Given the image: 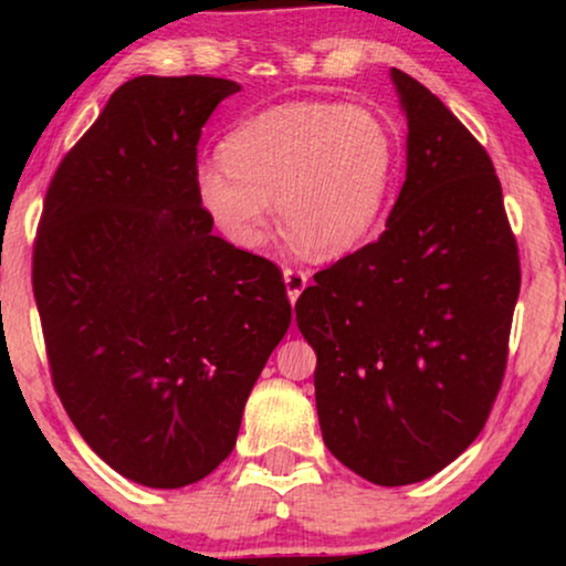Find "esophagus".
I'll use <instances>...</instances> for the list:
<instances>
[{
  "label": "esophagus",
  "mask_w": 566,
  "mask_h": 566,
  "mask_svg": "<svg viewBox=\"0 0 566 566\" xmlns=\"http://www.w3.org/2000/svg\"><path fill=\"white\" fill-rule=\"evenodd\" d=\"M283 281H285V291H289L291 304H296L298 296L304 293V289L308 285V273H306V270H301V268H285L283 270Z\"/></svg>",
  "instance_id": "34e87169"
}]
</instances>
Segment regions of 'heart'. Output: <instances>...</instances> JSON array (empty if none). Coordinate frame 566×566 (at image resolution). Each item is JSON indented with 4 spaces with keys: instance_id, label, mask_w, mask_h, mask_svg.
<instances>
[{
    "instance_id": "1",
    "label": "heart",
    "mask_w": 566,
    "mask_h": 566,
    "mask_svg": "<svg viewBox=\"0 0 566 566\" xmlns=\"http://www.w3.org/2000/svg\"><path fill=\"white\" fill-rule=\"evenodd\" d=\"M221 159L196 169V196L231 244H262L273 198L293 242L329 260L376 227L397 172V138L366 107L283 103L231 128Z\"/></svg>"
}]
</instances>
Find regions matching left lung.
Masks as SVG:
<instances>
[{
  "instance_id": "8db88e82",
  "label": "left lung",
  "mask_w": 566,
  "mask_h": 566,
  "mask_svg": "<svg viewBox=\"0 0 566 566\" xmlns=\"http://www.w3.org/2000/svg\"><path fill=\"white\" fill-rule=\"evenodd\" d=\"M407 180L384 234L296 301L324 446L381 486L422 482L482 432L507 366L521 260L484 146L412 76Z\"/></svg>"
}]
</instances>
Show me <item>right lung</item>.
<instances>
[{
  "label": "right lung",
  "mask_w": 566,
  "mask_h": 566,
  "mask_svg": "<svg viewBox=\"0 0 566 566\" xmlns=\"http://www.w3.org/2000/svg\"><path fill=\"white\" fill-rule=\"evenodd\" d=\"M239 84L136 76L61 159L33 247L53 389L130 482L177 490L234 451L291 324L283 273L213 234L196 196L200 128Z\"/></svg>",
  "instance_id": "1"
}]
</instances>
